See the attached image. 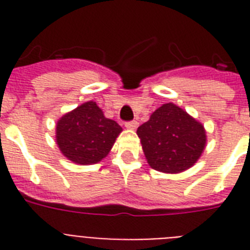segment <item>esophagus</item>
<instances>
[{
    "mask_svg": "<svg viewBox=\"0 0 250 250\" xmlns=\"http://www.w3.org/2000/svg\"><path fill=\"white\" fill-rule=\"evenodd\" d=\"M125 127L128 129H135L139 125V123H137L136 121H129V122H125Z\"/></svg>",
    "mask_w": 250,
    "mask_h": 250,
    "instance_id": "34e87169",
    "label": "esophagus"
}]
</instances>
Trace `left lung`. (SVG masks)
Returning <instances> with one entry per match:
<instances>
[{"label": "left lung", "instance_id": "left-lung-1", "mask_svg": "<svg viewBox=\"0 0 250 250\" xmlns=\"http://www.w3.org/2000/svg\"><path fill=\"white\" fill-rule=\"evenodd\" d=\"M148 164L161 172H182L204 152V125L174 104H165L137 128Z\"/></svg>", "mask_w": 250, "mask_h": 250}]
</instances>
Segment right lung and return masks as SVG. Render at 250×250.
<instances>
[{
    "label": "right lung",
    "instance_id": "obj_1",
    "mask_svg": "<svg viewBox=\"0 0 250 250\" xmlns=\"http://www.w3.org/2000/svg\"><path fill=\"white\" fill-rule=\"evenodd\" d=\"M121 131L117 122L105 118L97 104L89 101L58 121L57 144L75 164H97L107 156Z\"/></svg>",
    "mask_w": 250,
    "mask_h": 250
}]
</instances>
